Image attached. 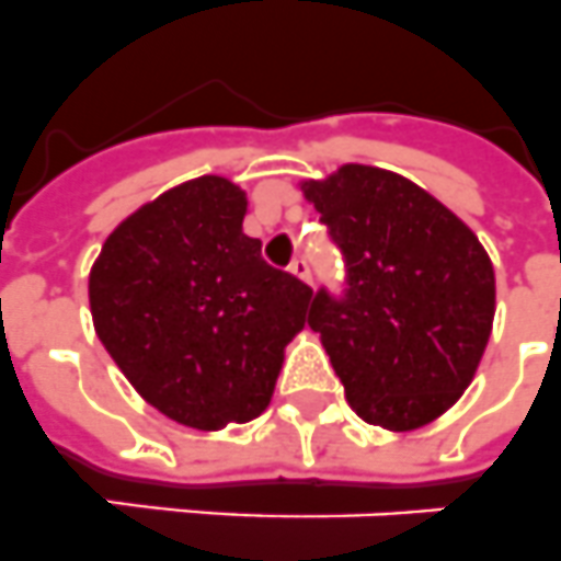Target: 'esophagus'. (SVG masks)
<instances>
[{"label": "esophagus", "mask_w": 561, "mask_h": 561, "mask_svg": "<svg viewBox=\"0 0 561 561\" xmlns=\"http://www.w3.org/2000/svg\"><path fill=\"white\" fill-rule=\"evenodd\" d=\"M290 273L310 285V265H308V259H305V256H296L294 262H290Z\"/></svg>", "instance_id": "obj_1"}]
</instances>
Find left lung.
<instances>
[{
    "label": "left lung",
    "instance_id": "obj_1",
    "mask_svg": "<svg viewBox=\"0 0 561 561\" xmlns=\"http://www.w3.org/2000/svg\"><path fill=\"white\" fill-rule=\"evenodd\" d=\"M302 193L345 259V290L319 288L308 324L347 402L368 425H427L462 397L491 339V259L459 216L399 173L342 164Z\"/></svg>",
    "mask_w": 561,
    "mask_h": 561
}]
</instances>
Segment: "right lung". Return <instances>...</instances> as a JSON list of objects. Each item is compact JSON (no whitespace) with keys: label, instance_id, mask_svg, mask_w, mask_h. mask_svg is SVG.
<instances>
[{"label":"right lung","instance_id":"obj_1","mask_svg":"<svg viewBox=\"0 0 561 561\" xmlns=\"http://www.w3.org/2000/svg\"><path fill=\"white\" fill-rule=\"evenodd\" d=\"M248 196L222 176L171 187L102 244L88 296L96 336L159 413L219 431L265 411L313 290L242 230Z\"/></svg>","mask_w":561,"mask_h":561}]
</instances>
